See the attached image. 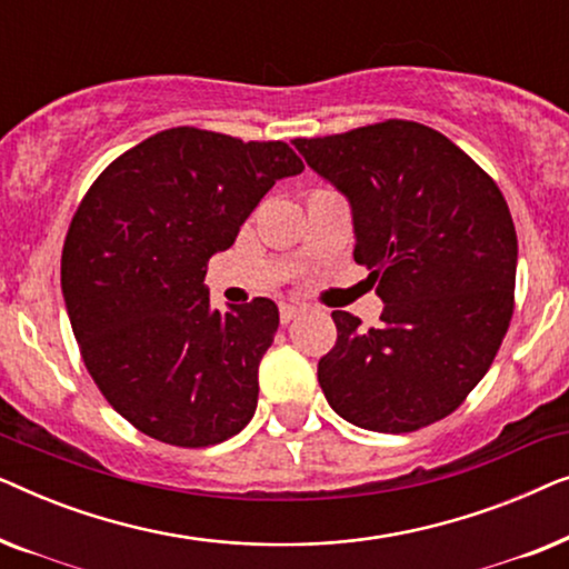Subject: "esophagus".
Segmentation results:
<instances>
[{
    "label": "esophagus",
    "mask_w": 569,
    "mask_h": 569,
    "mask_svg": "<svg viewBox=\"0 0 569 569\" xmlns=\"http://www.w3.org/2000/svg\"><path fill=\"white\" fill-rule=\"evenodd\" d=\"M300 313H302L300 306H287V302H284V306H279V321H282V323H290L292 318H298Z\"/></svg>",
    "instance_id": "esophagus-1"
}]
</instances>
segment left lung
Returning a JSON list of instances; mask_svg holds the SVG:
<instances>
[{
	"instance_id": "1",
	"label": "left lung",
	"mask_w": 569,
	"mask_h": 569,
	"mask_svg": "<svg viewBox=\"0 0 569 569\" xmlns=\"http://www.w3.org/2000/svg\"><path fill=\"white\" fill-rule=\"evenodd\" d=\"M292 144L347 193L355 261L386 302L376 329L331 313L337 345L318 362L326 401L362 430H422L461 407L508 333L518 263L508 201L461 147L417 121Z\"/></svg>"
}]
</instances>
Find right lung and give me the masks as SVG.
Here are the masks:
<instances>
[{
  "instance_id": "1",
  "label": "right lung",
  "mask_w": 569,
  "mask_h": 569,
  "mask_svg": "<svg viewBox=\"0 0 569 569\" xmlns=\"http://www.w3.org/2000/svg\"><path fill=\"white\" fill-rule=\"evenodd\" d=\"M302 168L287 142L176 127L119 154L82 197L61 292L84 368L139 432L207 448L251 422L279 310L269 298L212 310L207 263Z\"/></svg>"
}]
</instances>
